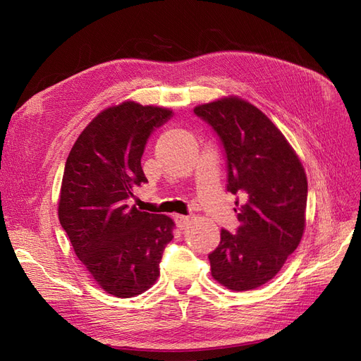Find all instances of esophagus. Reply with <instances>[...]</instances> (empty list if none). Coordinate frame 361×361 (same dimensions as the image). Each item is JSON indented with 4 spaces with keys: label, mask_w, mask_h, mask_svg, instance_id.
<instances>
[{
    "label": "esophagus",
    "mask_w": 361,
    "mask_h": 361,
    "mask_svg": "<svg viewBox=\"0 0 361 361\" xmlns=\"http://www.w3.org/2000/svg\"><path fill=\"white\" fill-rule=\"evenodd\" d=\"M174 221H176L179 228H185L190 224V216H187V215H174Z\"/></svg>",
    "instance_id": "esophagus-1"
}]
</instances>
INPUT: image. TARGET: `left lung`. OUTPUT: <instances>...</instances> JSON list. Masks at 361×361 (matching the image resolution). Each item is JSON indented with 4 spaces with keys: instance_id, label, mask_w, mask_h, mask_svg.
I'll return each mask as SVG.
<instances>
[{
    "instance_id": "1",
    "label": "left lung",
    "mask_w": 361,
    "mask_h": 361,
    "mask_svg": "<svg viewBox=\"0 0 361 361\" xmlns=\"http://www.w3.org/2000/svg\"><path fill=\"white\" fill-rule=\"evenodd\" d=\"M212 126L227 158V191L236 202V233L221 231L207 256L212 277L232 290L256 289L274 279L297 250L305 226L307 178L280 129L236 96L194 108Z\"/></svg>"
}]
</instances>
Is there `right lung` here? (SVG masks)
Listing matches in <instances>:
<instances>
[{"label": "right lung", "mask_w": 361, "mask_h": 361, "mask_svg": "<svg viewBox=\"0 0 361 361\" xmlns=\"http://www.w3.org/2000/svg\"><path fill=\"white\" fill-rule=\"evenodd\" d=\"M171 110L133 101L110 106L85 126L64 166L59 220L94 281L117 298L147 290L173 239L170 216L129 207L146 183L141 157Z\"/></svg>", "instance_id": "1"}]
</instances>
